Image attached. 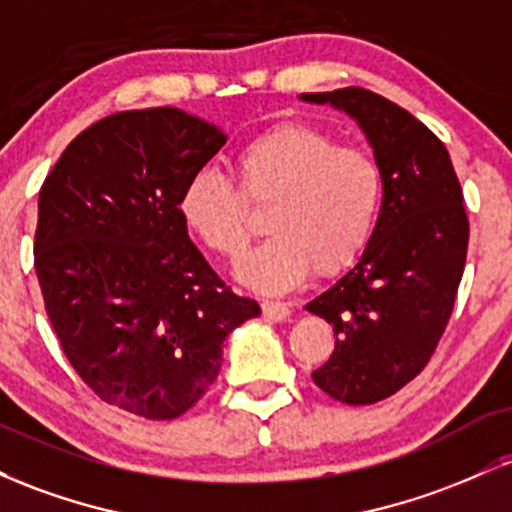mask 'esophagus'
I'll return each instance as SVG.
<instances>
[{
	"label": "esophagus",
	"instance_id": "34e87169",
	"mask_svg": "<svg viewBox=\"0 0 512 512\" xmlns=\"http://www.w3.org/2000/svg\"><path fill=\"white\" fill-rule=\"evenodd\" d=\"M262 315L267 317V320L281 322L291 315V308L281 301H262Z\"/></svg>",
	"mask_w": 512,
	"mask_h": 512
}]
</instances>
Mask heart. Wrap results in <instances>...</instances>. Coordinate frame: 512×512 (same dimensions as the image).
<instances>
[{
	"label": "heart",
	"mask_w": 512,
	"mask_h": 512,
	"mask_svg": "<svg viewBox=\"0 0 512 512\" xmlns=\"http://www.w3.org/2000/svg\"><path fill=\"white\" fill-rule=\"evenodd\" d=\"M240 186L204 168L185 182L180 214L209 250L236 260L250 243V202H272L264 228L272 238L238 264L252 289L284 291L310 269L330 276L368 248L383 209L380 163L358 146L308 125H279L240 149Z\"/></svg>",
	"instance_id": "obj_1"
}]
</instances>
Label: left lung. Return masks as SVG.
Segmentation results:
<instances>
[{
  "mask_svg": "<svg viewBox=\"0 0 512 512\" xmlns=\"http://www.w3.org/2000/svg\"><path fill=\"white\" fill-rule=\"evenodd\" d=\"M301 98L354 117L383 170L368 248L305 305L337 337L315 385L344 404H375L426 368L448 327L469 243L462 187L445 144L397 103L358 86Z\"/></svg>",
  "mask_w": 512,
  "mask_h": 512,
  "instance_id": "left-lung-1",
  "label": "left lung"
}]
</instances>
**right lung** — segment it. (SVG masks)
I'll return each instance as SVG.
<instances>
[{"mask_svg":"<svg viewBox=\"0 0 512 512\" xmlns=\"http://www.w3.org/2000/svg\"><path fill=\"white\" fill-rule=\"evenodd\" d=\"M223 144L178 108L125 110L84 129L40 187L33 260L52 330L93 395L144 419L195 407L228 334L260 315L180 214L185 182Z\"/></svg>","mask_w":512,"mask_h":512,"instance_id":"1","label":"right lung"}]
</instances>
